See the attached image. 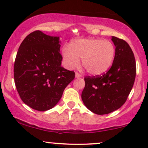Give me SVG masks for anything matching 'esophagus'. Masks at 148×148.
<instances>
[{"label": "esophagus", "mask_w": 148, "mask_h": 148, "mask_svg": "<svg viewBox=\"0 0 148 148\" xmlns=\"http://www.w3.org/2000/svg\"><path fill=\"white\" fill-rule=\"evenodd\" d=\"M82 77V75H80L79 73H75V77L76 78H81Z\"/></svg>", "instance_id": "esophagus-1"}]
</instances>
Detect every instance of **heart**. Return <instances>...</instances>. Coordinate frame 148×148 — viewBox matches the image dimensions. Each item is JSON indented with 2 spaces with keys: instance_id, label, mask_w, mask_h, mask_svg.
<instances>
[{
  "instance_id": "obj_1",
  "label": "heart",
  "mask_w": 148,
  "mask_h": 148,
  "mask_svg": "<svg viewBox=\"0 0 148 148\" xmlns=\"http://www.w3.org/2000/svg\"><path fill=\"white\" fill-rule=\"evenodd\" d=\"M115 55L112 42L100 38L78 39L72 41L68 48L62 50L64 66L74 69L79 64V58L87 71L92 75L106 73L112 65Z\"/></svg>"
}]
</instances>
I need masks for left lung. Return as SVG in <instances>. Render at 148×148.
Here are the masks:
<instances>
[{
  "mask_svg": "<svg viewBox=\"0 0 148 148\" xmlns=\"http://www.w3.org/2000/svg\"><path fill=\"white\" fill-rule=\"evenodd\" d=\"M111 40L116 47L112 66L102 75L86 77L82 94L85 106L100 115L112 112L125 104L136 75V62L130 46L114 36Z\"/></svg>",
  "mask_w": 148,
  "mask_h": 148,
  "instance_id": "8db88e82",
  "label": "left lung"
}]
</instances>
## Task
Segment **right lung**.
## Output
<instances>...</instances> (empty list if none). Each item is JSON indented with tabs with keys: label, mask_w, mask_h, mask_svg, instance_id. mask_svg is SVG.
Instances as JSON below:
<instances>
[{
	"label": "right lung",
	"mask_w": 148,
	"mask_h": 148,
	"mask_svg": "<svg viewBox=\"0 0 148 148\" xmlns=\"http://www.w3.org/2000/svg\"><path fill=\"white\" fill-rule=\"evenodd\" d=\"M59 37L39 30L26 36L14 64V79L22 101L38 111L50 110L61 98L75 72L61 66Z\"/></svg>",
	"instance_id": "1"
}]
</instances>
